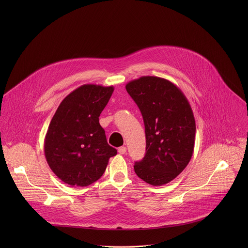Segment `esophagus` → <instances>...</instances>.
Wrapping results in <instances>:
<instances>
[{"instance_id": "esophagus-1", "label": "esophagus", "mask_w": 248, "mask_h": 248, "mask_svg": "<svg viewBox=\"0 0 248 248\" xmlns=\"http://www.w3.org/2000/svg\"><path fill=\"white\" fill-rule=\"evenodd\" d=\"M126 152H127V149H126V147L122 146V147H119V148H118V153H119V154H121V155H124V154H126Z\"/></svg>"}]
</instances>
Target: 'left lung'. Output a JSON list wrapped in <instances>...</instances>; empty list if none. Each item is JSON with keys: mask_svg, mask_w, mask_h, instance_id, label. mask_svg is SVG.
<instances>
[{"mask_svg": "<svg viewBox=\"0 0 248 248\" xmlns=\"http://www.w3.org/2000/svg\"><path fill=\"white\" fill-rule=\"evenodd\" d=\"M126 90L141 111L146 154L134 168L145 182L160 186L172 181L188 165L194 152L196 122L181 90L171 81L142 76Z\"/></svg>", "mask_w": 248, "mask_h": 248, "instance_id": "1", "label": "left lung"}]
</instances>
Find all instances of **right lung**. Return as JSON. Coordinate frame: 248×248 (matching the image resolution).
Segmentation results:
<instances>
[{
    "instance_id": "obj_1",
    "label": "right lung",
    "mask_w": 248,
    "mask_h": 248,
    "mask_svg": "<svg viewBox=\"0 0 248 248\" xmlns=\"http://www.w3.org/2000/svg\"><path fill=\"white\" fill-rule=\"evenodd\" d=\"M114 88L85 84L57 108L46 134L44 151L51 171L71 186L98 180L117 151L107 142L99 115Z\"/></svg>"
}]
</instances>
